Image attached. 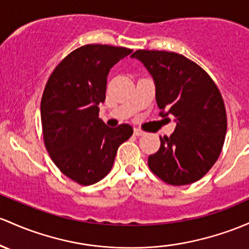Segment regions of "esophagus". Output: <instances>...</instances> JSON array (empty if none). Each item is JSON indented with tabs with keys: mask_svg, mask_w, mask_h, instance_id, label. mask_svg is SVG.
<instances>
[{
	"mask_svg": "<svg viewBox=\"0 0 249 249\" xmlns=\"http://www.w3.org/2000/svg\"><path fill=\"white\" fill-rule=\"evenodd\" d=\"M133 132H135V135L136 136H144L145 135V132H144V131H142V130H139V129H135V131H133Z\"/></svg>",
	"mask_w": 249,
	"mask_h": 249,
	"instance_id": "1",
	"label": "esophagus"
}]
</instances>
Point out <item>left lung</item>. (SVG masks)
<instances>
[{
  "mask_svg": "<svg viewBox=\"0 0 249 249\" xmlns=\"http://www.w3.org/2000/svg\"><path fill=\"white\" fill-rule=\"evenodd\" d=\"M152 76L160 116L175 117L170 137L147 158L156 176L171 185L201 179L221 154L227 131L222 95L212 78L191 60L164 51L139 49L131 55Z\"/></svg>",
  "mask_w": 249,
  "mask_h": 249,
  "instance_id": "1",
  "label": "left lung"
}]
</instances>
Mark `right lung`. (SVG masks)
I'll list each match as a JSON object with an SVG mask.
<instances>
[{
  "mask_svg": "<svg viewBox=\"0 0 249 249\" xmlns=\"http://www.w3.org/2000/svg\"><path fill=\"white\" fill-rule=\"evenodd\" d=\"M132 53L108 45H86L62 60L49 76L41 99L43 139L52 160L68 178L83 185L111 171L119 145L132 126L108 127L99 118L110 70Z\"/></svg>",
  "mask_w": 249,
  "mask_h": 249,
  "instance_id": "add662e5",
  "label": "right lung"
}]
</instances>
